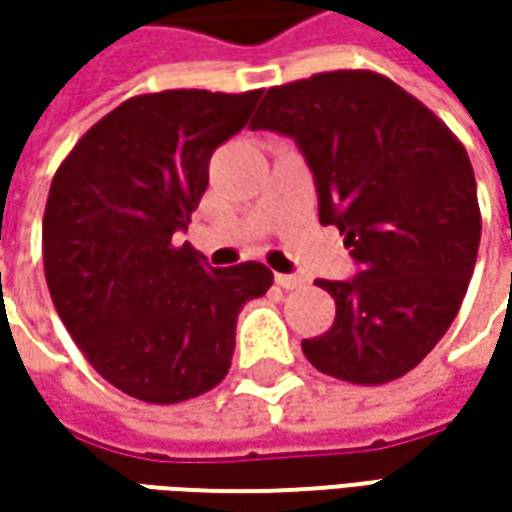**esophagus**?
Instances as JSON below:
<instances>
[{
    "label": "esophagus",
    "instance_id": "obj_1",
    "mask_svg": "<svg viewBox=\"0 0 512 512\" xmlns=\"http://www.w3.org/2000/svg\"><path fill=\"white\" fill-rule=\"evenodd\" d=\"M276 285L282 287V290H296V287L305 285V279L302 276H290V273H276Z\"/></svg>",
    "mask_w": 512,
    "mask_h": 512
}]
</instances>
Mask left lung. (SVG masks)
<instances>
[{
    "mask_svg": "<svg viewBox=\"0 0 512 512\" xmlns=\"http://www.w3.org/2000/svg\"><path fill=\"white\" fill-rule=\"evenodd\" d=\"M253 130L290 136L359 273L319 279L336 299L307 362L350 384H384L453 325L476 267L482 213L464 145L407 90L373 70H330L270 88Z\"/></svg>",
    "mask_w": 512,
    "mask_h": 512,
    "instance_id": "8db88e82",
    "label": "left lung"
}]
</instances>
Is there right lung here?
Instances as JSON below:
<instances>
[{
    "label": "right lung",
    "mask_w": 512,
    "mask_h": 512,
    "mask_svg": "<svg viewBox=\"0 0 512 512\" xmlns=\"http://www.w3.org/2000/svg\"><path fill=\"white\" fill-rule=\"evenodd\" d=\"M259 96H133L50 182L42 256L53 307L93 370L133 399L176 404L213 390L230 370L239 310L273 285L259 262L207 267L179 242L213 150L245 128Z\"/></svg>",
    "instance_id": "add662e5"
}]
</instances>
